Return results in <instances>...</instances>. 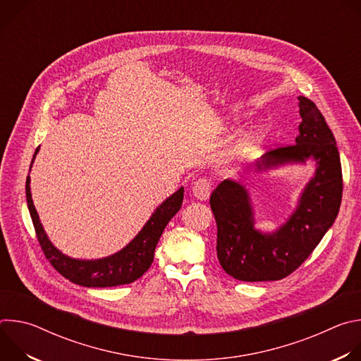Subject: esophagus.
Wrapping results in <instances>:
<instances>
[{
  "instance_id": "esophagus-1",
  "label": "esophagus",
  "mask_w": 361,
  "mask_h": 361,
  "mask_svg": "<svg viewBox=\"0 0 361 361\" xmlns=\"http://www.w3.org/2000/svg\"><path fill=\"white\" fill-rule=\"evenodd\" d=\"M212 191H213V183L205 177H200L192 184V194L198 200H207L210 197Z\"/></svg>"
}]
</instances>
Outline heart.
<instances>
[{
    "instance_id": "obj_1",
    "label": "heart",
    "mask_w": 361,
    "mask_h": 361,
    "mask_svg": "<svg viewBox=\"0 0 361 361\" xmlns=\"http://www.w3.org/2000/svg\"><path fill=\"white\" fill-rule=\"evenodd\" d=\"M247 142H248V140L245 138V137H241V138H238L235 142H233L228 148H227V151H226V160H234L237 156H240V154L243 152V149L245 148V145H247Z\"/></svg>"
}]
</instances>
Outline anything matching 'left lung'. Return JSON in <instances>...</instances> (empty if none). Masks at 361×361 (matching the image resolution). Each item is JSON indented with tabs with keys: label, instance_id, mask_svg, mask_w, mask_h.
<instances>
[{
	"label": "left lung",
	"instance_id": "8db88e82",
	"mask_svg": "<svg viewBox=\"0 0 361 361\" xmlns=\"http://www.w3.org/2000/svg\"><path fill=\"white\" fill-rule=\"evenodd\" d=\"M298 107L301 123L295 144L266 152L255 169L316 161V174L287 223L273 234L257 231L248 192L233 180L221 181L210 197L219 262L235 280L274 281L290 276L313 252L338 214L343 174L336 138L312 99L298 97Z\"/></svg>",
	"mask_w": 361,
	"mask_h": 361
}]
</instances>
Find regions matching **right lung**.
Returning <instances> with one entry per match:
<instances>
[{
    "mask_svg": "<svg viewBox=\"0 0 361 361\" xmlns=\"http://www.w3.org/2000/svg\"><path fill=\"white\" fill-rule=\"evenodd\" d=\"M37 152L38 148L34 152L32 161L37 156ZM25 194L38 243L51 266H53L63 277L78 286L114 287L130 284L138 280L149 269L154 260V251H156L157 243L166 226L181 209L184 188L181 187L178 191L170 195L160 207L154 212L151 219L145 223L142 230L135 235V238L128 245H126L121 251L99 260H75L71 259V257H67L51 244L39 223L37 210L32 204L30 176L27 177L25 183Z\"/></svg>",
    "mask_w": 361,
    "mask_h": 361,
    "instance_id": "right-lung-1",
    "label": "right lung"
}]
</instances>
